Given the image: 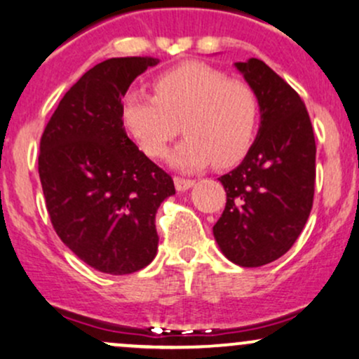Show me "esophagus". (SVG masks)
Instances as JSON below:
<instances>
[{
    "label": "esophagus",
    "instance_id": "obj_1",
    "mask_svg": "<svg viewBox=\"0 0 359 359\" xmlns=\"http://www.w3.org/2000/svg\"><path fill=\"white\" fill-rule=\"evenodd\" d=\"M175 184H176V190H178V191H187V190H190L191 187H194L195 181L194 180L181 178V176H176Z\"/></svg>",
    "mask_w": 359,
    "mask_h": 359
}]
</instances>
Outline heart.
Wrapping results in <instances>:
<instances>
[{
    "label": "heart",
    "instance_id": "heart-1",
    "mask_svg": "<svg viewBox=\"0 0 359 359\" xmlns=\"http://www.w3.org/2000/svg\"><path fill=\"white\" fill-rule=\"evenodd\" d=\"M156 95L132 88L121 99V123L150 157H163L183 132L171 163L194 171L214 163L234 164L257 137L260 102L250 83L203 63H183L161 73Z\"/></svg>",
    "mask_w": 359,
    "mask_h": 359
}]
</instances>
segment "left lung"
<instances>
[{
	"label": "left lung",
	"instance_id": "obj_1",
	"mask_svg": "<svg viewBox=\"0 0 359 359\" xmlns=\"http://www.w3.org/2000/svg\"><path fill=\"white\" fill-rule=\"evenodd\" d=\"M260 102V128L236 169L221 176L226 207L214 226L219 248L240 267L283 257L313 205L315 135L304 102L257 57L236 63Z\"/></svg>",
	"mask_w": 359,
	"mask_h": 359
}]
</instances>
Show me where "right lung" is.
<instances>
[{"instance_id":"right-lung-1","label":"right lung","mask_w":359,"mask_h":359,"mask_svg":"<svg viewBox=\"0 0 359 359\" xmlns=\"http://www.w3.org/2000/svg\"><path fill=\"white\" fill-rule=\"evenodd\" d=\"M156 57H111L63 95L41 137L39 178L61 241L95 271L147 267L157 253L156 214L172 178L138 150L121 123V99Z\"/></svg>"}]
</instances>
